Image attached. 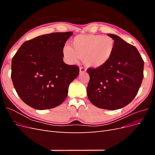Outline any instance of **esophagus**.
I'll return each mask as SVG.
<instances>
[{"label":"esophagus","instance_id":"1","mask_svg":"<svg viewBox=\"0 0 155 155\" xmlns=\"http://www.w3.org/2000/svg\"><path fill=\"white\" fill-rule=\"evenodd\" d=\"M86 70H87V69H86L85 67H81L79 68V72H80L81 73V72H86Z\"/></svg>","mask_w":155,"mask_h":155}]
</instances>
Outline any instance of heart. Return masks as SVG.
I'll return each instance as SVG.
<instances>
[{
	"label": "heart",
	"instance_id": "heart-1",
	"mask_svg": "<svg viewBox=\"0 0 155 155\" xmlns=\"http://www.w3.org/2000/svg\"><path fill=\"white\" fill-rule=\"evenodd\" d=\"M72 47L65 45L63 54L70 64L77 63L83 58L88 67L99 68L109 61L114 54L116 43L110 36L87 34L79 35L71 42Z\"/></svg>",
	"mask_w": 155,
	"mask_h": 155
}]
</instances>
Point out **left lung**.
I'll return each instance as SVG.
<instances>
[{
	"label": "left lung",
	"mask_w": 155,
	"mask_h": 155,
	"mask_svg": "<svg viewBox=\"0 0 155 155\" xmlns=\"http://www.w3.org/2000/svg\"><path fill=\"white\" fill-rule=\"evenodd\" d=\"M115 41L113 55L104 66L88 68V100L98 108L116 110L127 105L137 96L143 78L144 61L134 46L120 37Z\"/></svg>",
	"instance_id": "left-lung-1"
}]
</instances>
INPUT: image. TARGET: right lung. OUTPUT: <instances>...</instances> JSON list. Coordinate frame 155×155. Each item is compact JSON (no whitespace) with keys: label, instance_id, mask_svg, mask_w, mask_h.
Listing matches in <instances>:
<instances>
[{"label":"right lung","instance_id":"obj_1","mask_svg":"<svg viewBox=\"0 0 155 155\" xmlns=\"http://www.w3.org/2000/svg\"><path fill=\"white\" fill-rule=\"evenodd\" d=\"M71 31L55 32L25 41L12 61L11 77L17 94L37 110L54 108L65 100L70 83L79 72L63 62V48Z\"/></svg>","mask_w":155,"mask_h":155}]
</instances>
